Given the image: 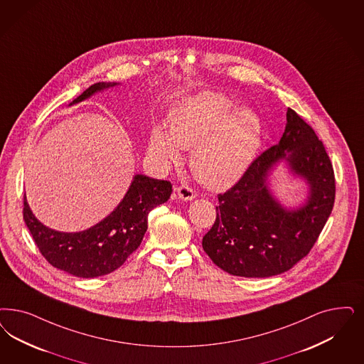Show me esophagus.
Here are the masks:
<instances>
[{
    "label": "esophagus",
    "instance_id": "esophagus-1",
    "mask_svg": "<svg viewBox=\"0 0 364 364\" xmlns=\"http://www.w3.org/2000/svg\"><path fill=\"white\" fill-rule=\"evenodd\" d=\"M176 193L177 196L181 199V200H192L195 196H196V192L193 189L191 188L187 184H183L180 187L176 188Z\"/></svg>",
    "mask_w": 364,
    "mask_h": 364
}]
</instances>
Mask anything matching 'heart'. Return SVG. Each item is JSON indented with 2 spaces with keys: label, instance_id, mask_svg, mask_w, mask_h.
I'll list each match as a JSON object with an SVG mask.
<instances>
[{
  "label": "heart",
  "instance_id": "heart-1",
  "mask_svg": "<svg viewBox=\"0 0 364 364\" xmlns=\"http://www.w3.org/2000/svg\"><path fill=\"white\" fill-rule=\"evenodd\" d=\"M257 114L237 110L225 95L201 92L183 102L169 119V133L156 129L151 153L164 165L180 160V149H191V169L210 188L237 181L249 168L261 142Z\"/></svg>",
  "mask_w": 364,
  "mask_h": 364
}]
</instances>
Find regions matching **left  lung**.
<instances>
[{"label":"left lung","mask_w":364,"mask_h":364,"mask_svg":"<svg viewBox=\"0 0 364 364\" xmlns=\"http://www.w3.org/2000/svg\"><path fill=\"white\" fill-rule=\"evenodd\" d=\"M277 145L258 156L231 188L218 195L216 219L203 237L213 264L232 276L264 278L289 270L309 254L335 203V173L323 142L294 110ZM285 158L310 184V196L288 212L271 196L267 173Z\"/></svg>","instance_id":"obj_1"}]
</instances>
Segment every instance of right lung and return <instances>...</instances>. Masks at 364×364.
<instances>
[{
    "label": "right lung",
    "mask_w": 364,
    "mask_h": 364,
    "mask_svg": "<svg viewBox=\"0 0 364 364\" xmlns=\"http://www.w3.org/2000/svg\"><path fill=\"white\" fill-rule=\"evenodd\" d=\"M115 85L118 83H95L73 103ZM171 193L169 181L136 175L125 198L113 213L80 232H59L41 225L31 211L26 195L23 215L32 238L48 264L73 276L94 278L112 273L137 250L148 228V213L168 201Z\"/></svg>",
    "instance_id": "1"
}]
</instances>
